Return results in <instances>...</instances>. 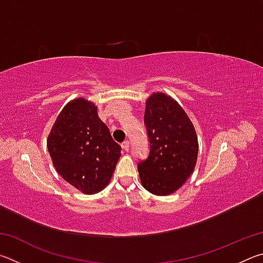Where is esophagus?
<instances>
[{
    "label": "esophagus",
    "mask_w": 263,
    "mask_h": 263,
    "mask_svg": "<svg viewBox=\"0 0 263 263\" xmlns=\"http://www.w3.org/2000/svg\"><path fill=\"white\" fill-rule=\"evenodd\" d=\"M122 147H123L124 151H128V149H130V141H128V140L124 141L123 144H122Z\"/></svg>",
    "instance_id": "1"
}]
</instances>
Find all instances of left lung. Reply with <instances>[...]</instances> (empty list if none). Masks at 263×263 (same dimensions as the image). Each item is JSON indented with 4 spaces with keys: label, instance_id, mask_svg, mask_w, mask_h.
<instances>
[{
    "label": "left lung",
    "instance_id": "1",
    "mask_svg": "<svg viewBox=\"0 0 263 263\" xmlns=\"http://www.w3.org/2000/svg\"><path fill=\"white\" fill-rule=\"evenodd\" d=\"M144 123L148 157L138 163L141 184L149 193H174L193 173L198 141L193 123L176 101L157 92L146 102Z\"/></svg>",
    "mask_w": 263,
    "mask_h": 263
}]
</instances>
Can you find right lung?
<instances>
[{
	"label": "right lung",
	"instance_id": "1",
	"mask_svg": "<svg viewBox=\"0 0 263 263\" xmlns=\"http://www.w3.org/2000/svg\"><path fill=\"white\" fill-rule=\"evenodd\" d=\"M47 148L62 179L87 195L105 188L122 151L99 118L95 104L84 99L62 109L48 136Z\"/></svg>",
	"mask_w": 263,
	"mask_h": 263
}]
</instances>
